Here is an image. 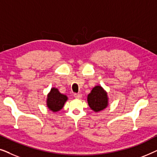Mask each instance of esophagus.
Segmentation results:
<instances>
[{"label": "esophagus", "mask_w": 157, "mask_h": 157, "mask_svg": "<svg viewBox=\"0 0 157 157\" xmlns=\"http://www.w3.org/2000/svg\"><path fill=\"white\" fill-rule=\"evenodd\" d=\"M81 96H82L81 94H74V97L76 98H81Z\"/></svg>", "instance_id": "1"}]
</instances>
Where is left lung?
<instances>
[{
  "mask_svg": "<svg viewBox=\"0 0 157 157\" xmlns=\"http://www.w3.org/2000/svg\"><path fill=\"white\" fill-rule=\"evenodd\" d=\"M87 101L90 108L95 112L104 110L109 105L107 92L101 86H96L88 95Z\"/></svg>",
  "mask_w": 157,
  "mask_h": 157,
  "instance_id": "1",
  "label": "left lung"
}]
</instances>
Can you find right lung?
Returning a JSON list of instances; mask_svg holds the SVG:
<instances>
[{
  "mask_svg": "<svg viewBox=\"0 0 157 157\" xmlns=\"http://www.w3.org/2000/svg\"><path fill=\"white\" fill-rule=\"evenodd\" d=\"M67 100V96L61 94L58 89L53 87L47 95V107L53 112H57L63 108Z\"/></svg>",
  "mask_w": 157,
  "mask_h": 157,
  "instance_id": "obj_1",
  "label": "right lung"
}]
</instances>
